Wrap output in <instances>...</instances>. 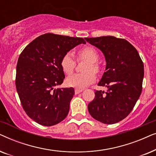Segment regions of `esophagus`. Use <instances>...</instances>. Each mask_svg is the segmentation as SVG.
<instances>
[{"instance_id": "1", "label": "esophagus", "mask_w": 156, "mask_h": 156, "mask_svg": "<svg viewBox=\"0 0 156 156\" xmlns=\"http://www.w3.org/2000/svg\"><path fill=\"white\" fill-rule=\"evenodd\" d=\"M82 91H83V89H75V90H74V92H75V94H78L82 92Z\"/></svg>"}]
</instances>
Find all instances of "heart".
I'll return each mask as SVG.
<instances>
[{
	"instance_id": "1",
	"label": "heart",
	"mask_w": 156,
	"mask_h": 156,
	"mask_svg": "<svg viewBox=\"0 0 156 156\" xmlns=\"http://www.w3.org/2000/svg\"><path fill=\"white\" fill-rule=\"evenodd\" d=\"M78 59H84L88 62L84 71L82 73H76L69 76L67 79L68 86L76 87V88H84L96 80V73L100 71V67L97 62L99 59V53L94 48L91 46H87L80 49L77 52ZM76 62L70 53H67L62 57L60 65L63 72L67 74H70L73 72L75 67Z\"/></svg>"
}]
</instances>
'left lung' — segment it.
<instances>
[{
  "instance_id": "left-lung-1",
  "label": "left lung",
  "mask_w": 156,
  "mask_h": 156,
  "mask_svg": "<svg viewBox=\"0 0 156 156\" xmlns=\"http://www.w3.org/2000/svg\"><path fill=\"white\" fill-rule=\"evenodd\" d=\"M85 40L104 55L106 72L98 86L108 89L106 92L95 91L89 112L100 122L116 123L131 113L141 94L144 63L136 49L122 38L102 36Z\"/></svg>"
}]
</instances>
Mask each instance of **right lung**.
Segmentation results:
<instances>
[{
	"label": "right lung",
	"instance_id": "right-lung-1",
	"mask_svg": "<svg viewBox=\"0 0 156 156\" xmlns=\"http://www.w3.org/2000/svg\"><path fill=\"white\" fill-rule=\"evenodd\" d=\"M82 43H86L82 37L46 33L20 53L16 67V89L25 113L39 124L56 125L67 116L74 89L55 87L65 78L62 57Z\"/></svg>",
	"mask_w": 156,
	"mask_h": 156
}]
</instances>
